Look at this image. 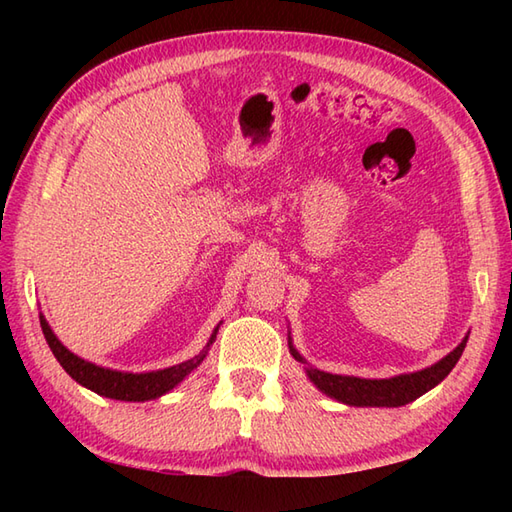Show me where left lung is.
Listing matches in <instances>:
<instances>
[{
  "label": "left lung",
  "instance_id": "1",
  "mask_svg": "<svg viewBox=\"0 0 512 512\" xmlns=\"http://www.w3.org/2000/svg\"><path fill=\"white\" fill-rule=\"evenodd\" d=\"M466 341H469V336H464V341L455 347L451 354L444 356L442 361H438L436 365H431L427 369H420V372L400 374L394 378H358V376L321 372V369L310 367L306 363V358L295 350V345H292L288 336L292 356H295L299 363L308 365L306 374L312 383L317 385L323 394H328L330 398L350 407H402L407 405V402H413L449 376L455 363L460 361Z\"/></svg>",
  "mask_w": 512,
  "mask_h": 512
}]
</instances>
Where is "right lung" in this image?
Masks as SVG:
<instances>
[{"mask_svg": "<svg viewBox=\"0 0 512 512\" xmlns=\"http://www.w3.org/2000/svg\"><path fill=\"white\" fill-rule=\"evenodd\" d=\"M39 321H41L43 336H46L54 358H57L59 365L76 380V383L92 389L94 394H99V396L114 398V400H127V402L154 400V398H160L162 394H167V391H171L180 383V380L187 378L193 369L204 361L206 352H209V347L215 341L217 330H220V325H217L204 350L198 356L189 358V361L167 367V369H158V372L132 374V372H116V369H107L101 365H94L90 361H83L81 356L72 354L68 347H65L57 339V334L50 330V325L46 319H43V314H39Z\"/></svg>", "mask_w": 512, "mask_h": 512, "instance_id": "add662e5", "label": "right lung"}]
</instances>
